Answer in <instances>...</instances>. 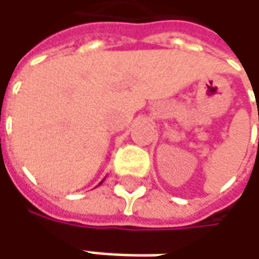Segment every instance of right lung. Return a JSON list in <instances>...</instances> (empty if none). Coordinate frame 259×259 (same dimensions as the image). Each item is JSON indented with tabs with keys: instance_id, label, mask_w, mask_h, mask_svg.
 <instances>
[{
	"instance_id": "1",
	"label": "right lung",
	"mask_w": 259,
	"mask_h": 259,
	"mask_svg": "<svg viewBox=\"0 0 259 259\" xmlns=\"http://www.w3.org/2000/svg\"><path fill=\"white\" fill-rule=\"evenodd\" d=\"M101 183H102V182H101ZM101 183H99V184H101Z\"/></svg>"
}]
</instances>
